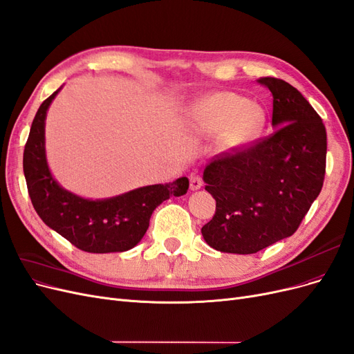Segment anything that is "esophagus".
<instances>
[{
	"mask_svg": "<svg viewBox=\"0 0 354 354\" xmlns=\"http://www.w3.org/2000/svg\"><path fill=\"white\" fill-rule=\"evenodd\" d=\"M203 187V180L200 176H191L189 178V188L191 191H197Z\"/></svg>",
	"mask_w": 354,
	"mask_h": 354,
	"instance_id": "34e87169",
	"label": "esophagus"
}]
</instances>
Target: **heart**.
<instances>
[{
  "label": "heart",
  "instance_id": "1",
  "mask_svg": "<svg viewBox=\"0 0 354 354\" xmlns=\"http://www.w3.org/2000/svg\"><path fill=\"white\" fill-rule=\"evenodd\" d=\"M191 123L197 132L213 135L225 129L223 142L236 145L252 138L263 124L265 115L260 107L232 93L207 97L192 109Z\"/></svg>",
  "mask_w": 354,
  "mask_h": 354
}]
</instances>
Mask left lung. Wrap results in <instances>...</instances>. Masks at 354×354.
Here are the masks:
<instances>
[{"mask_svg": "<svg viewBox=\"0 0 354 354\" xmlns=\"http://www.w3.org/2000/svg\"><path fill=\"white\" fill-rule=\"evenodd\" d=\"M273 97L277 131L236 153H222L203 180L216 200L204 241L222 253L253 254L291 236L324 185L326 131L300 91L277 77H260Z\"/></svg>", "mask_w": 354, "mask_h": 354, "instance_id": "left-lung-1", "label": "left lung"}]
</instances>
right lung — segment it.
I'll return each mask as SVG.
<instances>
[{
  "instance_id": "right-lung-1",
  "label": "right lung",
  "mask_w": 354,
  "mask_h": 354,
  "mask_svg": "<svg viewBox=\"0 0 354 354\" xmlns=\"http://www.w3.org/2000/svg\"><path fill=\"white\" fill-rule=\"evenodd\" d=\"M59 88L39 106L24 153L30 201L42 222L88 253L128 252L145 235L154 209L187 194L189 180L147 185L116 197L89 200L64 189L51 175L45 154V118Z\"/></svg>"
}]
</instances>
